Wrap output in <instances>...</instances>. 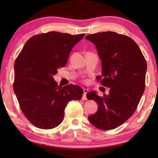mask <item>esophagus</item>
I'll use <instances>...</instances> for the list:
<instances>
[{"instance_id": "1", "label": "esophagus", "mask_w": 158, "mask_h": 158, "mask_svg": "<svg viewBox=\"0 0 158 158\" xmlns=\"http://www.w3.org/2000/svg\"><path fill=\"white\" fill-rule=\"evenodd\" d=\"M88 92V89H83V95L82 96V100H87V97H86V94Z\"/></svg>"}]
</instances>
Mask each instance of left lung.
Segmentation results:
<instances>
[{
    "label": "left lung",
    "mask_w": 158,
    "mask_h": 158,
    "mask_svg": "<svg viewBox=\"0 0 158 158\" xmlns=\"http://www.w3.org/2000/svg\"><path fill=\"white\" fill-rule=\"evenodd\" d=\"M85 39L96 45L102 63L101 85L110 88L102 96L95 91L87 98L96 101L98 109L88 117L97 128L109 130L119 127L133 115L145 88L147 62L133 39L115 32L89 35Z\"/></svg>",
    "instance_id": "left-lung-1"
}]
</instances>
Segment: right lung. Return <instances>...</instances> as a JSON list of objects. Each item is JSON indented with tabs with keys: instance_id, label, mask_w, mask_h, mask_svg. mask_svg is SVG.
Listing matches in <instances>:
<instances>
[{
	"instance_id": "add662e5",
	"label": "right lung",
	"mask_w": 158,
	"mask_h": 158,
	"mask_svg": "<svg viewBox=\"0 0 158 158\" xmlns=\"http://www.w3.org/2000/svg\"><path fill=\"white\" fill-rule=\"evenodd\" d=\"M84 36L54 31L36 35L16 58L13 90L23 115L35 127L48 130L59 126L67 104L81 98V88L58 85L53 76L65 66L73 48Z\"/></svg>"
}]
</instances>
